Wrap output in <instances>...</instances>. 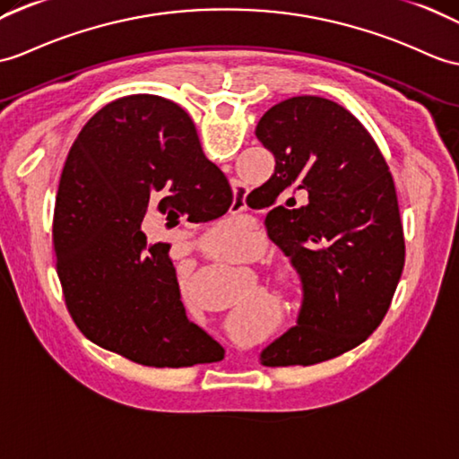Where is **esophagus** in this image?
I'll use <instances>...</instances> for the list:
<instances>
[{
    "label": "esophagus",
    "instance_id": "obj_1",
    "mask_svg": "<svg viewBox=\"0 0 459 459\" xmlns=\"http://www.w3.org/2000/svg\"><path fill=\"white\" fill-rule=\"evenodd\" d=\"M244 199H247V189L237 184V186H234V204H232V207L242 211L244 209Z\"/></svg>",
    "mask_w": 459,
    "mask_h": 459
}]
</instances>
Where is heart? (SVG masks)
Here are the masks:
<instances>
[{
	"mask_svg": "<svg viewBox=\"0 0 459 459\" xmlns=\"http://www.w3.org/2000/svg\"><path fill=\"white\" fill-rule=\"evenodd\" d=\"M227 240L232 244V247H242V244L247 242V237L240 232H230V234H227Z\"/></svg>",
	"mask_w": 459,
	"mask_h": 459,
	"instance_id": "heart-1",
	"label": "heart"
}]
</instances>
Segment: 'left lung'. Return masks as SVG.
<instances>
[{
  "label": "left lung",
  "mask_w": 459,
  "mask_h": 459,
  "mask_svg": "<svg viewBox=\"0 0 459 459\" xmlns=\"http://www.w3.org/2000/svg\"><path fill=\"white\" fill-rule=\"evenodd\" d=\"M255 138L275 158L258 187L268 237L303 290L297 325L262 350L260 364L313 366L364 342L387 313L404 264L395 186L366 126L330 100L273 105Z\"/></svg>",
  "instance_id": "1"
}]
</instances>
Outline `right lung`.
<instances>
[{"mask_svg":"<svg viewBox=\"0 0 459 459\" xmlns=\"http://www.w3.org/2000/svg\"><path fill=\"white\" fill-rule=\"evenodd\" d=\"M230 205L225 174L179 105L143 93L95 113L64 164L52 225L64 301L82 334L151 368L222 359L186 315L168 247L148 242L141 225L148 207L204 222Z\"/></svg>","mask_w":459,"mask_h":459,"instance_id":"1","label":"right lung"}]
</instances>
